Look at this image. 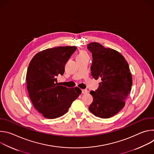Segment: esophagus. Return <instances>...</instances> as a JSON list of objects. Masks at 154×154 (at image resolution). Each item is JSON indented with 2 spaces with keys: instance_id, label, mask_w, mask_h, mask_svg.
Segmentation results:
<instances>
[{
  "instance_id": "esophagus-1",
  "label": "esophagus",
  "mask_w": 154,
  "mask_h": 154,
  "mask_svg": "<svg viewBox=\"0 0 154 154\" xmlns=\"http://www.w3.org/2000/svg\"><path fill=\"white\" fill-rule=\"evenodd\" d=\"M82 92L83 94H87L88 93V91L86 90H82Z\"/></svg>"
}]
</instances>
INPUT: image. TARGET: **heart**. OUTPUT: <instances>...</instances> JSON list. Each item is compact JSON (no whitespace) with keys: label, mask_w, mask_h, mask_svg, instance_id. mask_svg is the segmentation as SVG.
Listing matches in <instances>:
<instances>
[{"label":"heart","mask_w":154,"mask_h":154,"mask_svg":"<svg viewBox=\"0 0 154 154\" xmlns=\"http://www.w3.org/2000/svg\"><path fill=\"white\" fill-rule=\"evenodd\" d=\"M88 57V55L87 52L85 51H81L79 53V54L77 55V58L79 57Z\"/></svg>","instance_id":"1"}]
</instances>
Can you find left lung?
<instances>
[{"instance_id":"1","label":"left lung","mask_w":154,"mask_h":154,"mask_svg":"<svg viewBox=\"0 0 154 154\" xmlns=\"http://www.w3.org/2000/svg\"><path fill=\"white\" fill-rule=\"evenodd\" d=\"M87 49L93 57L91 75L101 80L98 88L90 91L93 101L89 109L97 117L109 118L124 108L130 92L132 77L128 64L119 52L98 42L88 44Z\"/></svg>"}]
</instances>
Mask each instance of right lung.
Here are the masks:
<instances>
[{"label": "right lung", "mask_w": 154, "mask_h": 154, "mask_svg": "<svg viewBox=\"0 0 154 154\" xmlns=\"http://www.w3.org/2000/svg\"><path fill=\"white\" fill-rule=\"evenodd\" d=\"M75 46L57 47L36 54L27 68L26 81L30 99L37 110L48 119L64 115L81 94L78 87L69 88L59 85L65 64L76 51Z\"/></svg>", "instance_id": "add662e5"}]
</instances>
